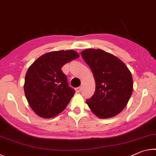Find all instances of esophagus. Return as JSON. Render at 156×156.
I'll return each instance as SVG.
<instances>
[{"instance_id":"obj_1","label":"esophagus","mask_w":156,"mask_h":156,"mask_svg":"<svg viewBox=\"0 0 156 156\" xmlns=\"http://www.w3.org/2000/svg\"><path fill=\"white\" fill-rule=\"evenodd\" d=\"M81 89H82L81 87H78V88H76V92H78V93H79V92H80V91H81Z\"/></svg>"}]
</instances>
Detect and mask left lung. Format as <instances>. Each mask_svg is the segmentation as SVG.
<instances>
[{"label": "left lung", "instance_id": "1", "mask_svg": "<svg viewBox=\"0 0 156 156\" xmlns=\"http://www.w3.org/2000/svg\"><path fill=\"white\" fill-rule=\"evenodd\" d=\"M81 56L93 73L96 91L86 102L97 117L109 118L126 106L133 92L131 72L122 60L110 53L88 49Z\"/></svg>", "mask_w": 156, "mask_h": 156}]
</instances>
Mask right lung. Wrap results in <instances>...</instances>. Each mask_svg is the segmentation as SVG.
<instances>
[{
  "mask_svg": "<svg viewBox=\"0 0 156 156\" xmlns=\"http://www.w3.org/2000/svg\"><path fill=\"white\" fill-rule=\"evenodd\" d=\"M80 56L74 50L46 53L37 58L25 75L24 91L34 112L43 118H51L64 110L75 94L69 87L61 68Z\"/></svg>",
  "mask_w": 156,
  "mask_h": 156,
  "instance_id": "obj_1",
  "label": "right lung"
}]
</instances>
